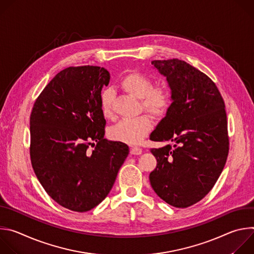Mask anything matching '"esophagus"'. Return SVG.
<instances>
[{
  "label": "esophagus",
  "mask_w": 254,
  "mask_h": 254,
  "mask_svg": "<svg viewBox=\"0 0 254 254\" xmlns=\"http://www.w3.org/2000/svg\"><path fill=\"white\" fill-rule=\"evenodd\" d=\"M142 153V150L139 147H132L130 149V154L132 155H140Z\"/></svg>",
  "instance_id": "obj_1"
}]
</instances>
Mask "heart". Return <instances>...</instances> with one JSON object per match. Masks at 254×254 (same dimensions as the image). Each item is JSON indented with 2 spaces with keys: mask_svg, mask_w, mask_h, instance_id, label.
<instances>
[{
  "mask_svg": "<svg viewBox=\"0 0 254 254\" xmlns=\"http://www.w3.org/2000/svg\"><path fill=\"white\" fill-rule=\"evenodd\" d=\"M121 87L127 93L139 98L140 108L151 116L161 119L167 115L172 103V92L166 85H154V80L137 71H130L121 79ZM99 106L102 116L111 120L113 112V93L104 89L99 95ZM152 128V120L149 115L142 114L134 119L119 122L111 127L110 136L119 141L137 144L146 137Z\"/></svg>",
  "mask_w": 254,
  "mask_h": 254,
  "instance_id": "heart-1",
  "label": "heart"
}]
</instances>
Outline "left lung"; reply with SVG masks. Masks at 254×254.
I'll use <instances>...</instances> for the list:
<instances>
[{
  "label": "left lung",
  "instance_id": "left-lung-1",
  "mask_svg": "<svg viewBox=\"0 0 254 254\" xmlns=\"http://www.w3.org/2000/svg\"><path fill=\"white\" fill-rule=\"evenodd\" d=\"M152 64L167 77L173 102L150 139L176 143L151 149L157 167L150 182L165 202L187 208L211 191L225 166L229 152L225 104L215 82L187 62L174 58Z\"/></svg>",
  "mask_w": 254,
  "mask_h": 254
}]
</instances>
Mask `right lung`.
Masks as SVG:
<instances>
[{
	"instance_id": "add662e5",
	"label": "right lung",
	"mask_w": 254,
	"mask_h": 254,
	"mask_svg": "<svg viewBox=\"0 0 254 254\" xmlns=\"http://www.w3.org/2000/svg\"><path fill=\"white\" fill-rule=\"evenodd\" d=\"M110 79L103 67H67L32 108V168L46 193L71 211L86 212L102 202L128 155L127 144L103 137L106 122L99 95Z\"/></svg>"
}]
</instances>
